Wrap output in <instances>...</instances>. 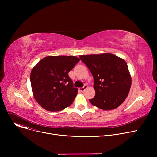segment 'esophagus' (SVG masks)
<instances>
[{
  "instance_id": "esophagus-1",
  "label": "esophagus",
  "mask_w": 157,
  "mask_h": 157,
  "mask_svg": "<svg viewBox=\"0 0 157 157\" xmlns=\"http://www.w3.org/2000/svg\"><path fill=\"white\" fill-rule=\"evenodd\" d=\"M87 87H88L87 85H85L83 87H81V88H79V91H81V92H84L85 90V89H86V88H87Z\"/></svg>"
}]
</instances>
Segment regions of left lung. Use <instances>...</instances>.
Listing matches in <instances>:
<instances>
[{"label": "left lung", "instance_id": "8db88e82", "mask_svg": "<svg viewBox=\"0 0 157 157\" xmlns=\"http://www.w3.org/2000/svg\"><path fill=\"white\" fill-rule=\"evenodd\" d=\"M94 77L95 97L89 101L103 110L118 108L127 98L132 79L126 62L111 53L80 55Z\"/></svg>", "mask_w": 157, "mask_h": 157}]
</instances>
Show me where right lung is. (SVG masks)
<instances>
[{"instance_id":"1","label":"right lung","mask_w":157,"mask_h":157,"mask_svg":"<svg viewBox=\"0 0 157 157\" xmlns=\"http://www.w3.org/2000/svg\"><path fill=\"white\" fill-rule=\"evenodd\" d=\"M74 56H48L32 69L30 82L38 104L49 111H59L71 105L78 94L68 73L79 62Z\"/></svg>"}]
</instances>
